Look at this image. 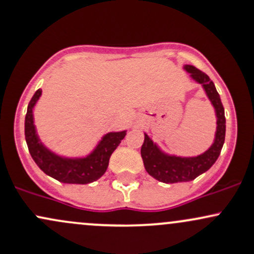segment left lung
<instances>
[{"label":"left lung","mask_w":254,"mask_h":254,"mask_svg":"<svg viewBox=\"0 0 254 254\" xmlns=\"http://www.w3.org/2000/svg\"><path fill=\"white\" fill-rule=\"evenodd\" d=\"M184 70L190 77L202 84L207 97L211 100L217 116V130L213 144L203 154L192 157H182L163 152L156 143L144 133V143L141 145V159L144 167L151 177L162 183H181L193 181L196 177L208 171L219 157L225 140V115L222 100L211 78L192 65H184Z\"/></svg>","instance_id":"obj_1"}]
</instances>
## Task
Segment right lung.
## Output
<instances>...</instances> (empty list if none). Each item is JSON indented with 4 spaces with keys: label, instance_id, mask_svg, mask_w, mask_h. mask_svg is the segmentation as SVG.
Wrapping results in <instances>:
<instances>
[{
    "label": "right lung",
    "instance_id": "1",
    "mask_svg": "<svg viewBox=\"0 0 254 254\" xmlns=\"http://www.w3.org/2000/svg\"><path fill=\"white\" fill-rule=\"evenodd\" d=\"M42 89H37L30 100L25 116V140L30 155L47 176L66 184H88L105 173L111 154L121 143L127 130L106 133L93 151L84 157H64L46 148L36 132L34 111Z\"/></svg>",
    "mask_w": 254,
    "mask_h": 254
}]
</instances>
